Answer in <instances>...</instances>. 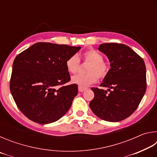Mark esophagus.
<instances>
[{"label":"esophagus","mask_w":157,"mask_h":157,"mask_svg":"<svg viewBox=\"0 0 157 157\" xmlns=\"http://www.w3.org/2000/svg\"><path fill=\"white\" fill-rule=\"evenodd\" d=\"M87 88H85V87H82V86H78V91L79 92H83L84 91H86Z\"/></svg>","instance_id":"obj_1"}]
</instances>
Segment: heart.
Wrapping results in <instances>:
<instances>
[{
	"mask_svg": "<svg viewBox=\"0 0 157 157\" xmlns=\"http://www.w3.org/2000/svg\"><path fill=\"white\" fill-rule=\"evenodd\" d=\"M83 59L85 62L89 63L87 66L86 75H78L73 76L71 82L79 86L86 87L96 82L98 78H105L109 71V65L103 60L102 55L94 50L86 51L83 54ZM80 61L77 55H73L66 61V67L68 72L71 74L78 73Z\"/></svg>",
	"mask_w": 157,
	"mask_h": 157,
	"instance_id": "heart-1",
	"label": "heart"
}]
</instances>
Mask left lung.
Returning a JSON list of instances; mask_svg holds the SVG:
<instances>
[{"label":"left lung","instance_id":"8db88e82","mask_svg":"<svg viewBox=\"0 0 157 157\" xmlns=\"http://www.w3.org/2000/svg\"><path fill=\"white\" fill-rule=\"evenodd\" d=\"M100 51L107 55L111 68L100 86L107 91L91 88L94 98L90 108L102 120L119 122L131 116L144 95L146 83L145 62L136 52L124 44H102Z\"/></svg>","mask_w":157,"mask_h":157}]
</instances>
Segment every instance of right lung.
I'll use <instances>...</instances> for the list:
<instances>
[{
  "instance_id": "obj_1",
  "label": "right lung",
  "mask_w": 157,
  "mask_h": 157,
  "mask_svg": "<svg viewBox=\"0 0 157 157\" xmlns=\"http://www.w3.org/2000/svg\"><path fill=\"white\" fill-rule=\"evenodd\" d=\"M81 47L39 42L14 59L10 91L18 108L30 120L48 124L60 119L78 95L66 61Z\"/></svg>"
}]
</instances>
